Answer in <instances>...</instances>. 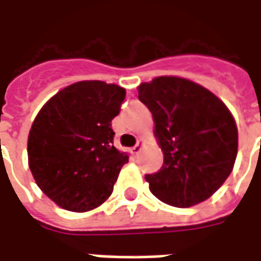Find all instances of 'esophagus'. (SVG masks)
I'll use <instances>...</instances> for the list:
<instances>
[{
  "label": "esophagus",
  "mask_w": 261,
  "mask_h": 261,
  "mask_svg": "<svg viewBox=\"0 0 261 261\" xmlns=\"http://www.w3.org/2000/svg\"><path fill=\"white\" fill-rule=\"evenodd\" d=\"M131 149H133V153H134V155H138V153L141 152V149H142V142L138 141L134 147L131 148Z\"/></svg>",
  "instance_id": "obj_1"
}]
</instances>
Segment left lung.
<instances>
[{
  "label": "left lung",
  "instance_id": "obj_1",
  "mask_svg": "<svg viewBox=\"0 0 261 261\" xmlns=\"http://www.w3.org/2000/svg\"><path fill=\"white\" fill-rule=\"evenodd\" d=\"M152 113L164 152L159 172L145 175L161 201L187 208L213 196L228 179L238 153V127L225 103L193 81L158 76L138 86Z\"/></svg>",
  "mask_w": 261,
  "mask_h": 261
}]
</instances>
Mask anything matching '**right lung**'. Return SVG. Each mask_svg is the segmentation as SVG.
I'll return each mask as SVG.
<instances>
[{"label":"right lung","mask_w":261,"mask_h":261,"mask_svg":"<svg viewBox=\"0 0 261 261\" xmlns=\"http://www.w3.org/2000/svg\"><path fill=\"white\" fill-rule=\"evenodd\" d=\"M125 89L81 81L57 92L40 109L28 138L36 185L57 205L85 213L108 200L128 155L113 145L112 120Z\"/></svg>","instance_id":"add662e5"}]
</instances>
